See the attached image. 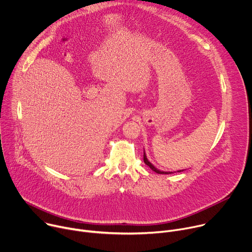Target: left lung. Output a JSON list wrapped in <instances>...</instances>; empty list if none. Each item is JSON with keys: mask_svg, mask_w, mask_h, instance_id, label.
<instances>
[{"mask_svg": "<svg viewBox=\"0 0 252 252\" xmlns=\"http://www.w3.org/2000/svg\"><path fill=\"white\" fill-rule=\"evenodd\" d=\"M143 161H145V163L148 165V166H150L154 171H156L157 173H160V174H170V173H173L172 171H162V170H159V169H158L149 159H148V158H147V155H146V153H145V150H143ZM185 169H183V170H177V172H181V171H184ZM175 172V171H174Z\"/></svg>", "mask_w": 252, "mask_h": 252, "instance_id": "left-lung-1", "label": "left lung"}]
</instances>
